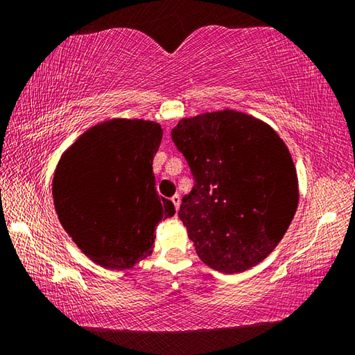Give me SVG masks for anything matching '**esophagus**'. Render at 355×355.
Returning <instances> with one entry per match:
<instances>
[{
	"label": "esophagus",
	"instance_id": "esophagus-1",
	"mask_svg": "<svg viewBox=\"0 0 355 355\" xmlns=\"http://www.w3.org/2000/svg\"><path fill=\"white\" fill-rule=\"evenodd\" d=\"M171 200H172L173 205H175V209H178V207H180V202H182V199H180V196H178V194H175V196L172 197Z\"/></svg>",
	"mask_w": 355,
	"mask_h": 355
}]
</instances>
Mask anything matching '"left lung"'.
Here are the masks:
<instances>
[{"instance_id": "left-lung-1", "label": "left lung", "mask_w": 355, "mask_h": 355, "mask_svg": "<svg viewBox=\"0 0 355 355\" xmlns=\"http://www.w3.org/2000/svg\"><path fill=\"white\" fill-rule=\"evenodd\" d=\"M171 135L194 177L178 218L200 260L224 274L263 261L297 208L285 142L269 125L230 110L182 119Z\"/></svg>"}]
</instances>
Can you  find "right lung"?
<instances>
[{
	"label": "right lung",
	"instance_id": "obj_1",
	"mask_svg": "<svg viewBox=\"0 0 355 355\" xmlns=\"http://www.w3.org/2000/svg\"><path fill=\"white\" fill-rule=\"evenodd\" d=\"M158 123L114 119L87 130L58 164L53 199L64 230L106 269H128L152 254L156 225L175 214L155 188Z\"/></svg>",
	"mask_w": 355,
	"mask_h": 355
}]
</instances>
